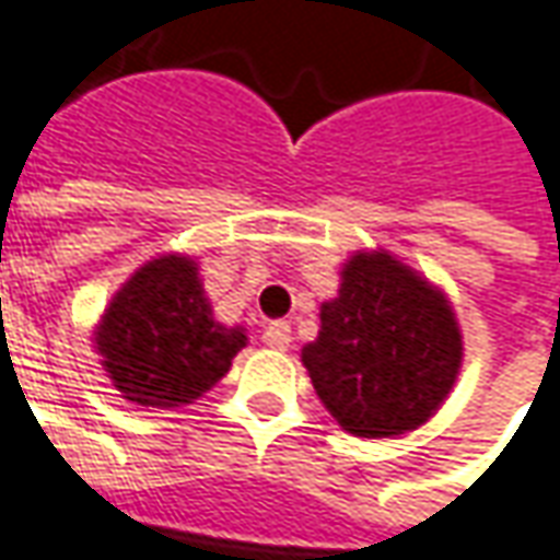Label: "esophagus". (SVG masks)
Instances as JSON below:
<instances>
[{
  "label": "esophagus",
  "mask_w": 560,
  "mask_h": 560,
  "mask_svg": "<svg viewBox=\"0 0 560 560\" xmlns=\"http://www.w3.org/2000/svg\"><path fill=\"white\" fill-rule=\"evenodd\" d=\"M262 345L272 348V351H284L291 345V323H284V319L269 323V326L262 328Z\"/></svg>",
  "instance_id": "obj_1"
}]
</instances>
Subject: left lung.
<instances>
[{"mask_svg":"<svg viewBox=\"0 0 560 560\" xmlns=\"http://www.w3.org/2000/svg\"><path fill=\"white\" fill-rule=\"evenodd\" d=\"M304 366L319 401L353 435L385 439L425 423L460 370V328L442 291L392 254H357L323 304Z\"/></svg>","mask_w":560,"mask_h":560,"instance_id":"1","label":"left lung"}]
</instances>
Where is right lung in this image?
<instances>
[{
  "instance_id": "obj_1",
  "label": "right lung",
  "mask_w": 560,
  "mask_h": 560,
  "mask_svg": "<svg viewBox=\"0 0 560 560\" xmlns=\"http://www.w3.org/2000/svg\"><path fill=\"white\" fill-rule=\"evenodd\" d=\"M244 345V328L212 319L194 259L175 254L137 269L96 328L115 388L143 407L197 401L229 373Z\"/></svg>"
}]
</instances>
